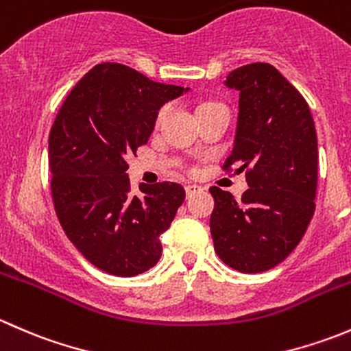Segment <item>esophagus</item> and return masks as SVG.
<instances>
[{
	"label": "esophagus",
	"mask_w": 351,
	"mask_h": 351,
	"mask_svg": "<svg viewBox=\"0 0 351 351\" xmlns=\"http://www.w3.org/2000/svg\"><path fill=\"white\" fill-rule=\"evenodd\" d=\"M200 186L198 185H193V183H189V185H185V192H186V195L189 197H192V195H195L197 192H200Z\"/></svg>",
	"instance_id": "esophagus-1"
}]
</instances>
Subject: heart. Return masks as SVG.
<instances>
[{"mask_svg": "<svg viewBox=\"0 0 351 351\" xmlns=\"http://www.w3.org/2000/svg\"><path fill=\"white\" fill-rule=\"evenodd\" d=\"M204 105H208V104H204ZM162 115H165V110H162V112H161V115H159V117H162Z\"/></svg>", "mask_w": 351, "mask_h": 351, "instance_id": "obj_1", "label": "heart"}]
</instances>
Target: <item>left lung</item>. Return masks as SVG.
I'll list each match as a JSON object with an SVG mask.
<instances>
[{
    "mask_svg": "<svg viewBox=\"0 0 351 351\" xmlns=\"http://www.w3.org/2000/svg\"><path fill=\"white\" fill-rule=\"evenodd\" d=\"M224 84L239 91L234 146L224 168L246 169L239 200L212 186L210 232L217 256L243 274L284 261L314 214L317 137L309 105L280 71L253 62L231 71Z\"/></svg>",
    "mask_w": 351,
    "mask_h": 351,
    "instance_id": "1",
    "label": "left lung"
}]
</instances>
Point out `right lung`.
Segmentation results:
<instances>
[{
    "label": "right lung",
    "instance_id": "1",
    "mask_svg": "<svg viewBox=\"0 0 351 351\" xmlns=\"http://www.w3.org/2000/svg\"><path fill=\"white\" fill-rule=\"evenodd\" d=\"M189 90L104 62L77 81L56 117L49 134L56 214L76 250L110 275L134 277L161 258L159 234L185 190L143 183L132 195L125 156L149 141L159 108Z\"/></svg>",
    "mask_w": 351,
    "mask_h": 351
}]
</instances>
